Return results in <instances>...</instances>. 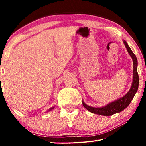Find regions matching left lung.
<instances>
[{"label":"left lung","mask_w":146,"mask_h":146,"mask_svg":"<svg viewBox=\"0 0 146 146\" xmlns=\"http://www.w3.org/2000/svg\"><path fill=\"white\" fill-rule=\"evenodd\" d=\"M123 44H124L125 48H126L129 54L133 60V82L131 84V86L129 89L128 92L125 94L124 96H123L121 98H119L116 100L112 102L109 103L108 104L103 107L100 108H94L92 106L86 104L82 101V104L84 107L87 110H88L90 112L96 114H98L101 115H104V116H109L111 115L114 113L121 112L123 110L128 106L131 101L134 97V96L137 91L139 86V76L137 74V60L136 56L129 46L127 44V42L123 40Z\"/></svg>","instance_id":"8db88e82"}]
</instances>
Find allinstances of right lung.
<instances>
[{
    "instance_id": "obj_1",
    "label": "right lung",
    "mask_w": 146,
    "mask_h": 146,
    "mask_svg": "<svg viewBox=\"0 0 146 146\" xmlns=\"http://www.w3.org/2000/svg\"><path fill=\"white\" fill-rule=\"evenodd\" d=\"M52 109H54V107H52V108H50V109H49V110H48V111H50V110H52Z\"/></svg>"
}]
</instances>
